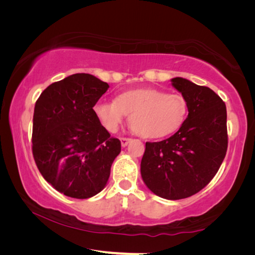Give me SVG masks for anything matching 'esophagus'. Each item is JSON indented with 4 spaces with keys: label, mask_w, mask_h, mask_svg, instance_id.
Here are the masks:
<instances>
[{
    "label": "esophagus",
    "mask_w": 255,
    "mask_h": 255,
    "mask_svg": "<svg viewBox=\"0 0 255 255\" xmlns=\"http://www.w3.org/2000/svg\"><path fill=\"white\" fill-rule=\"evenodd\" d=\"M130 140H131L130 138H126V137L120 138V141H122V146H123V147H126V146L129 144V141H130Z\"/></svg>",
    "instance_id": "esophagus-1"
}]
</instances>
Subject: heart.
<instances>
[{"label": "heart", "mask_w": 255, "mask_h": 255, "mask_svg": "<svg viewBox=\"0 0 255 255\" xmlns=\"http://www.w3.org/2000/svg\"><path fill=\"white\" fill-rule=\"evenodd\" d=\"M93 111L107 131H117L126 116L130 115L132 131L156 139L179 130L188 117L189 103L179 93L136 89L120 93L116 100L98 101Z\"/></svg>", "instance_id": "obj_1"}]
</instances>
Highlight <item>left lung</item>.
I'll return each instance as SVG.
<instances>
[{
  "instance_id": "obj_1",
  "label": "left lung",
  "mask_w": 255,
  "mask_h": 255,
  "mask_svg": "<svg viewBox=\"0 0 255 255\" xmlns=\"http://www.w3.org/2000/svg\"><path fill=\"white\" fill-rule=\"evenodd\" d=\"M189 103L184 124L173 136L146 143L140 163L144 183L169 200L191 197L208 184L227 150L226 106L213 90L182 77L171 80Z\"/></svg>"
}]
</instances>
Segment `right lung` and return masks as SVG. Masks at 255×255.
Returning a JSON list of instances; mask_svg holds the SVG:
<instances>
[{
	"instance_id": "obj_1",
	"label": "right lung",
	"mask_w": 255,
	"mask_h": 255,
	"mask_svg": "<svg viewBox=\"0 0 255 255\" xmlns=\"http://www.w3.org/2000/svg\"><path fill=\"white\" fill-rule=\"evenodd\" d=\"M108 88L96 76L77 73L50 84L34 106V162L47 182L67 197L88 199L103 190L122 150L93 111Z\"/></svg>"
}]
</instances>
